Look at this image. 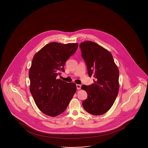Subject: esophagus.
Here are the masks:
<instances>
[{
    "label": "esophagus",
    "mask_w": 148,
    "mask_h": 148,
    "mask_svg": "<svg viewBox=\"0 0 148 148\" xmlns=\"http://www.w3.org/2000/svg\"><path fill=\"white\" fill-rule=\"evenodd\" d=\"M81 87H82V86L80 84H77V89H80Z\"/></svg>",
    "instance_id": "34e87169"
}]
</instances>
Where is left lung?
Here are the masks:
<instances>
[{
    "label": "left lung",
    "mask_w": 148,
    "mask_h": 148,
    "mask_svg": "<svg viewBox=\"0 0 148 148\" xmlns=\"http://www.w3.org/2000/svg\"><path fill=\"white\" fill-rule=\"evenodd\" d=\"M79 47L89 76L95 78L93 84L82 86L88 95L82 105L89 114L102 115L112 107L119 93V70L112 54L102 46L86 41Z\"/></svg>",
    "instance_id": "obj_1"
}]
</instances>
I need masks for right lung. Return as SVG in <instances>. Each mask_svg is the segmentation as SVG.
I'll list each match as a JSON object with an SVG mask.
<instances>
[{
	"label": "right lung",
	"mask_w": 148,
	"mask_h": 148,
	"mask_svg": "<svg viewBox=\"0 0 148 148\" xmlns=\"http://www.w3.org/2000/svg\"><path fill=\"white\" fill-rule=\"evenodd\" d=\"M77 43L46 44L34 56L29 70V90L41 112L54 117L64 112L77 90L74 83L57 79L60 71H65L69 58L77 51Z\"/></svg>",
	"instance_id": "1"
}]
</instances>
